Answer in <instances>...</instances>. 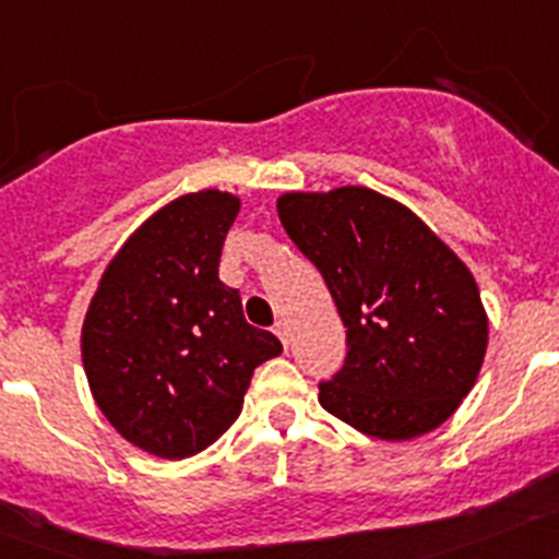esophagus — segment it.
<instances>
[{"instance_id":"obj_1","label":"esophagus","mask_w":559,"mask_h":559,"mask_svg":"<svg viewBox=\"0 0 559 559\" xmlns=\"http://www.w3.org/2000/svg\"><path fill=\"white\" fill-rule=\"evenodd\" d=\"M274 333L280 335V341H283L285 347H288V344H290V330H288V322H283V319H280V322L274 324Z\"/></svg>"}]
</instances>
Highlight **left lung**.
Masks as SVG:
<instances>
[{"mask_svg":"<svg viewBox=\"0 0 559 559\" xmlns=\"http://www.w3.org/2000/svg\"><path fill=\"white\" fill-rule=\"evenodd\" d=\"M276 212L347 328L344 367L319 383V403L386 442L442 426L487 349L467 265L412 210L367 187L288 192Z\"/></svg>","mask_w":559,"mask_h":559,"instance_id":"8db88e82","label":"left lung"}]
</instances>
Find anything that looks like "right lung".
Here are the masks:
<instances>
[{"label": "right lung", "mask_w": 559, "mask_h": 559, "mask_svg": "<svg viewBox=\"0 0 559 559\" xmlns=\"http://www.w3.org/2000/svg\"><path fill=\"white\" fill-rule=\"evenodd\" d=\"M240 201L201 190L162 206L106 269L83 322L97 406L128 442L162 459L212 445L243 408L254 369L283 353L251 328L218 263Z\"/></svg>", "instance_id": "1"}]
</instances>
